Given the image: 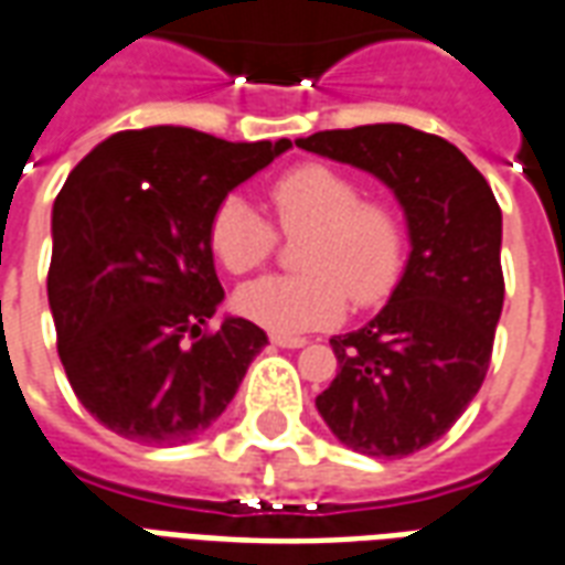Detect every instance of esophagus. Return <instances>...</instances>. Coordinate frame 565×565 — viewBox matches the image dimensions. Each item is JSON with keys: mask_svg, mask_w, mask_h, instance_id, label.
I'll use <instances>...</instances> for the list:
<instances>
[{"mask_svg": "<svg viewBox=\"0 0 565 565\" xmlns=\"http://www.w3.org/2000/svg\"><path fill=\"white\" fill-rule=\"evenodd\" d=\"M271 344H275V347H290V350H296V347H305L308 341H305L302 335H281V332H275V335H271Z\"/></svg>", "mask_w": 565, "mask_h": 565, "instance_id": "esophagus-1", "label": "esophagus"}]
</instances>
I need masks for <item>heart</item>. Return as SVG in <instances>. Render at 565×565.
<instances>
[{
  "label": "heart",
  "instance_id": "obj_1",
  "mask_svg": "<svg viewBox=\"0 0 565 565\" xmlns=\"http://www.w3.org/2000/svg\"><path fill=\"white\" fill-rule=\"evenodd\" d=\"M269 203L284 233H308L299 250L302 275H266L239 287L236 311L271 332H305L335 323L347 299L359 308L383 302L404 269L407 230L386 200L362 198L344 170L305 161L269 182ZM212 257L233 275L260 269L278 233L239 194L212 209L206 227Z\"/></svg>",
  "mask_w": 565,
  "mask_h": 565
}]
</instances>
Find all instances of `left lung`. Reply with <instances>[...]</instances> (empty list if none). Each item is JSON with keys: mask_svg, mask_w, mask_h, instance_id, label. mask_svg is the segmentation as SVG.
<instances>
[{"mask_svg": "<svg viewBox=\"0 0 565 565\" xmlns=\"http://www.w3.org/2000/svg\"><path fill=\"white\" fill-rule=\"evenodd\" d=\"M296 146L377 177L411 233V257L383 311L329 341L338 374L317 411L353 452H419L458 422L491 365L505 294L500 206L458 146L411 125L317 131Z\"/></svg>", "mask_w": 565, "mask_h": 565, "instance_id": "obj_1", "label": "left lung"}]
</instances>
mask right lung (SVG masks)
<instances>
[{"label":"right lung","mask_w":565,"mask_h":565,"mask_svg":"<svg viewBox=\"0 0 565 565\" xmlns=\"http://www.w3.org/2000/svg\"><path fill=\"white\" fill-rule=\"evenodd\" d=\"M290 146L154 125L107 137L65 179L47 271L56 347L83 407L125 440L203 434L269 344L242 317L206 332L224 299L206 227Z\"/></svg>","instance_id":"right-lung-1"}]
</instances>
